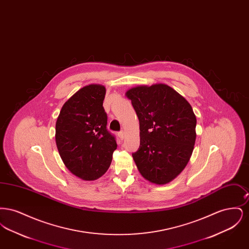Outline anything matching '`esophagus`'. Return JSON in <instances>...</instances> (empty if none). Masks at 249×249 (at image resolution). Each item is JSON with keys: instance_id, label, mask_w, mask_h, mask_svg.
<instances>
[{"instance_id": "34e87169", "label": "esophagus", "mask_w": 249, "mask_h": 249, "mask_svg": "<svg viewBox=\"0 0 249 249\" xmlns=\"http://www.w3.org/2000/svg\"><path fill=\"white\" fill-rule=\"evenodd\" d=\"M119 138H120V139H121V140H123V139H124V138H125V131H123V130H121V131H119Z\"/></svg>"}]
</instances>
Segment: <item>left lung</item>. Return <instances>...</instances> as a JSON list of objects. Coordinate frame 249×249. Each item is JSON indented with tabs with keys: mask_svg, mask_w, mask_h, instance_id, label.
<instances>
[{
	"mask_svg": "<svg viewBox=\"0 0 249 249\" xmlns=\"http://www.w3.org/2000/svg\"><path fill=\"white\" fill-rule=\"evenodd\" d=\"M140 124V146L132 158L142 178L164 185L184 170L196 140L190 103L165 84L138 86L126 92Z\"/></svg>",
	"mask_w": 249,
	"mask_h": 249,
	"instance_id": "left-lung-1",
	"label": "left lung"
}]
</instances>
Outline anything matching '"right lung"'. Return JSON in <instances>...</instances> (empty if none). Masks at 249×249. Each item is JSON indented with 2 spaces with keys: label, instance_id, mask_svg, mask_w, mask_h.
Masks as SVG:
<instances>
[{
  "label": "right lung",
  "instance_id": "obj_1",
  "mask_svg": "<svg viewBox=\"0 0 249 249\" xmlns=\"http://www.w3.org/2000/svg\"><path fill=\"white\" fill-rule=\"evenodd\" d=\"M106 91L98 84L80 89L63 105L56 122L55 138L63 163L87 181L106 174L118 146L107 128Z\"/></svg>",
  "mask_w": 249,
  "mask_h": 249
}]
</instances>
